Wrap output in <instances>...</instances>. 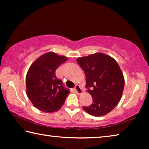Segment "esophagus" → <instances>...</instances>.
Wrapping results in <instances>:
<instances>
[{"instance_id": "1", "label": "esophagus", "mask_w": 149, "mask_h": 149, "mask_svg": "<svg viewBox=\"0 0 149 149\" xmlns=\"http://www.w3.org/2000/svg\"><path fill=\"white\" fill-rule=\"evenodd\" d=\"M74 90H75V91L77 93V94H81V93H83V91L81 89V88L79 85H75V87L74 88Z\"/></svg>"}]
</instances>
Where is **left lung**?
I'll return each instance as SVG.
<instances>
[{"instance_id": "obj_1", "label": "left lung", "mask_w": 149, "mask_h": 149, "mask_svg": "<svg viewBox=\"0 0 149 149\" xmlns=\"http://www.w3.org/2000/svg\"><path fill=\"white\" fill-rule=\"evenodd\" d=\"M77 62L85 72L86 88L93 103L83 107L87 113L102 116L116 107L124 88V77L117 62L103 53L78 58Z\"/></svg>"}]
</instances>
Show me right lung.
<instances>
[{"label": "right lung", "mask_w": 149, "mask_h": 149, "mask_svg": "<svg viewBox=\"0 0 149 149\" xmlns=\"http://www.w3.org/2000/svg\"><path fill=\"white\" fill-rule=\"evenodd\" d=\"M67 60L65 56L47 52L35 60L27 73V95L34 107L42 112L59 110L70 93L55 74L59 65Z\"/></svg>", "instance_id": "add662e5"}]
</instances>
